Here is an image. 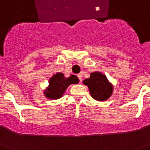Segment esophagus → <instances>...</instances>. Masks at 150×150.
I'll return each instance as SVG.
<instances>
[{"instance_id": "obj_1", "label": "esophagus", "mask_w": 150, "mask_h": 150, "mask_svg": "<svg viewBox=\"0 0 150 150\" xmlns=\"http://www.w3.org/2000/svg\"><path fill=\"white\" fill-rule=\"evenodd\" d=\"M77 76H78V78H79V81L82 82V80H83V75H82L81 74H79L77 75Z\"/></svg>"}]
</instances>
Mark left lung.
<instances>
[{"mask_svg":"<svg viewBox=\"0 0 150 150\" xmlns=\"http://www.w3.org/2000/svg\"><path fill=\"white\" fill-rule=\"evenodd\" d=\"M83 83L88 86L91 96L98 101L110 98L113 91L112 83H110L106 75L98 71L91 73L90 77L84 79Z\"/></svg>","mask_w":150,"mask_h":150,"instance_id":"1","label":"left lung"}]
</instances>
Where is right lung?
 Here are the masks:
<instances>
[{
  "instance_id": "1",
  "label": "right lung",
  "mask_w": 150,
  "mask_h": 150,
  "mask_svg": "<svg viewBox=\"0 0 150 150\" xmlns=\"http://www.w3.org/2000/svg\"><path fill=\"white\" fill-rule=\"evenodd\" d=\"M78 83L79 79L75 75H71L66 78L62 73H57L50 79L48 87L44 90L43 93L49 99H59L62 98L70 85Z\"/></svg>"
}]
</instances>
